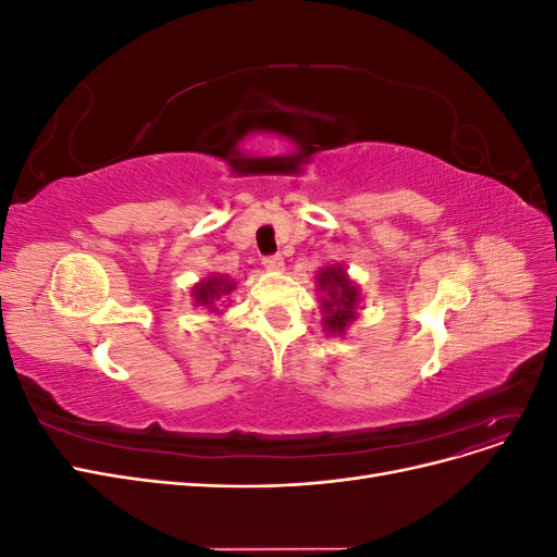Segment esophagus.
Masks as SVG:
<instances>
[{
  "label": "esophagus",
  "mask_w": 557,
  "mask_h": 557,
  "mask_svg": "<svg viewBox=\"0 0 557 557\" xmlns=\"http://www.w3.org/2000/svg\"><path fill=\"white\" fill-rule=\"evenodd\" d=\"M262 264H264V269H269V272H278V269H283V258L281 256H264Z\"/></svg>",
  "instance_id": "esophagus-1"
}]
</instances>
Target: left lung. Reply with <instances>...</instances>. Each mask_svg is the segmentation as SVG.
Listing matches in <instances>:
<instances>
[{"mask_svg":"<svg viewBox=\"0 0 557 557\" xmlns=\"http://www.w3.org/2000/svg\"><path fill=\"white\" fill-rule=\"evenodd\" d=\"M320 295V309H323V327L332 334H344L346 327L358 318L360 288L352 283L342 264H327L318 269L315 276Z\"/></svg>","mask_w":557,"mask_h":557,"instance_id":"obj_1","label":"left lung"}]
</instances>
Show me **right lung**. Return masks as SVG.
<instances>
[{
    "label": "right lung",
    "mask_w": 557,
    "mask_h": 557,
    "mask_svg": "<svg viewBox=\"0 0 557 557\" xmlns=\"http://www.w3.org/2000/svg\"><path fill=\"white\" fill-rule=\"evenodd\" d=\"M237 288V283L227 276H207L205 281H199L195 288H193V297H195V305L197 307H207L209 311L218 313L215 305L218 301H227V295Z\"/></svg>",
    "instance_id": "obj_1"
}]
</instances>
